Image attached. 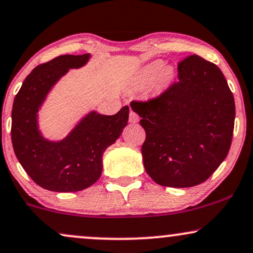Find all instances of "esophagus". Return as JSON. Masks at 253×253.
<instances>
[{
    "mask_svg": "<svg viewBox=\"0 0 253 253\" xmlns=\"http://www.w3.org/2000/svg\"><path fill=\"white\" fill-rule=\"evenodd\" d=\"M129 123L130 124H135V123H138L139 121V115L135 113V112H133V111H130L129 112Z\"/></svg>",
    "mask_w": 253,
    "mask_h": 253,
    "instance_id": "obj_1",
    "label": "esophagus"
}]
</instances>
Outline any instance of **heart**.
Instances as JSON below:
<instances>
[{"label": "heart", "instance_id": "1", "mask_svg": "<svg viewBox=\"0 0 253 253\" xmlns=\"http://www.w3.org/2000/svg\"><path fill=\"white\" fill-rule=\"evenodd\" d=\"M175 78V71L172 66H164L161 60L148 63L140 71L135 79L134 86L138 89L147 87L153 81L152 88L156 94H159L169 87Z\"/></svg>", "mask_w": 253, "mask_h": 253}]
</instances>
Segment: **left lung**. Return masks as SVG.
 Returning a JSON list of instances; mask_svg holds the SVG:
<instances>
[{
  "mask_svg": "<svg viewBox=\"0 0 253 253\" xmlns=\"http://www.w3.org/2000/svg\"><path fill=\"white\" fill-rule=\"evenodd\" d=\"M130 107L146 132L145 169L161 186L202 184L229 153L233 94L220 69L203 57H185L178 63V81L148 101H132Z\"/></svg>",
  "mask_w": 253,
  "mask_h": 253,
  "instance_id": "left-lung-1",
  "label": "left lung"
}]
</instances>
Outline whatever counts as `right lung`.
I'll return each mask as SVG.
<instances>
[{"instance_id": "right-lung-1", "label": "right lung", "mask_w": 253, "mask_h": 253, "mask_svg": "<svg viewBox=\"0 0 253 253\" xmlns=\"http://www.w3.org/2000/svg\"><path fill=\"white\" fill-rule=\"evenodd\" d=\"M84 55H60L33 69L16 94L11 111V142L24 171L39 186L54 192H77L92 186L102 172V154L117 141L128 121V106L114 115L90 112L61 141L44 139L38 112L51 87Z\"/></svg>"}]
</instances>
